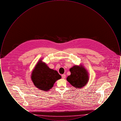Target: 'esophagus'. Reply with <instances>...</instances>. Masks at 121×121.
Masks as SVG:
<instances>
[{
    "label": "esophagus",
    "mask_w": 121,
    "mask_h": 121,
    "mask_svg": "<svg viewBox=\"0 0 121 121\" xmlns=\"http://www.w3.org/2000/svg\"><path fill=\"white\" fill-rule=\"evenodd\" d=\"M62 78L63 79L65 78H66V75H65V74H62Z\"/></svg>",
    "instance_id": "obj_1"
}]
</instances>
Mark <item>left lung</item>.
Here are the masks:
<instances>
[{
  "label": "left lung",
  "instance_id": "8db88e82",
  "mask_svg": "<svg viewBox=\"0 0 121 121\" xmlns=\"http://www.w3.org/2000/svg\"><path fill=\"white\" fill-rule=\"evenodd\" d=\"M71 75L67 80L74 87L80 88L85 86L88 81V73L82 65H75L70 69Z\"/></svg>",
  "mask_w": 121,
  "mask_h": 121
}]
</instances>
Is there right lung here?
Returning <instances> with one entry per match:
<instances>
[{
    "label": "right lung",
    "mask_w": 121,
    "mask_h": 121,
    "mask_svg": "<svg viewBox=\"0 0 121 121\" xmlns=\"http://www.w3.org/2000/svg\"><path fill=\"white\" fill-rule=\"evenodd\" d=\"M61 76L56 70L50 69L45 63L39 60L32 72L31 79L35 86L39 89L48 91Z\"/></svg>",
    "instance_id": "add662e5"
}]
</instances>
